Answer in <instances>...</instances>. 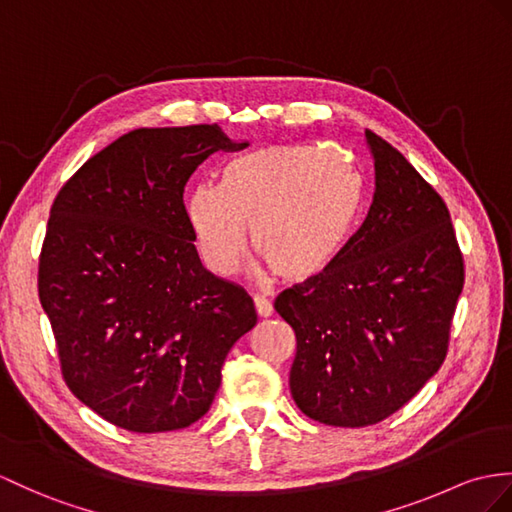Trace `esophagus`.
Returning <instances> with one entry per match:
<instances>
[{
  "instance_id": "obj_1",
  "label": "esophagus",
  "mask_w": 512,
  "mask_h": 512,
  "mask_svg": "<svg viewBox=\"0 0 512 512\" xmlns=\"http://www.w3.org/2000/svg\"><path fill=\"white\" fill-rule=\"evenodd\" d=\"M254 308H256L258 317H271L273 315V306H271L269 299L263 297V295H254Z\"/></svg>"
}]
</instances>
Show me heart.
<instances>
[{
	"label": "heart",
	"instance_id": "obj_1",
	"mask_svg": "<svg viewBox=\"0 0 512 512\" xmlns=\"http://www.w3.org/2000/svg\"><path fill=\"white\" fill-rule=\"evenodd\" d=\"M360 180L343 158L310 145H267L230 160L219 189L199 184L186 199L197 252L217 276L254 252L284 280H308L326 269L350 239Z\"/></svg>",
	"mask_w": 512,
	"mask_h": 512
}]
</instances>
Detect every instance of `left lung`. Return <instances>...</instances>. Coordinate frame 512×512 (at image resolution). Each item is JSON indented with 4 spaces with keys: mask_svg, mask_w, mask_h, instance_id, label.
<instances>
[{
    "mask_svg": "<svg viewBox=\"0 0 512 512\" xmlns=\"http://www.w3.org/2000/svg\"><path fill=\"white\" fill-rule=\"evenodd\" d=\"M376 191L332 263L276 297L295 332L291 395L310 419L373 426L421 391L447 356L465 260L443 197L365 130Z\"/></svg>",
    "mask_w": 512,
    "mask_h": 512,
    "instance_id": "left-lung-1",
    "label": "left lung"
}]
</instances>
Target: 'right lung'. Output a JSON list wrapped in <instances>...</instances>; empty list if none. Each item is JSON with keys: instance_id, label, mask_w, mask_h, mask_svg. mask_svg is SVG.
<instances>
[{"instance_id": "1", "label": "right lung", "mask_w": 512, "mask_h": 512, "mask_svg": "<svg viewBox=\"0 0 512 512\" xmlns=\"http://www.w3.org/2000/svg\"><path fill=\"white\" fill-rule=\"evenodd\" d=\"M217 123L139 128L58 191L39 256V299L69 391L112 426L169 432L202 419L252 299L206 271L184 186L215 152Z\"/></svg>"}]
</instances>
